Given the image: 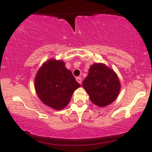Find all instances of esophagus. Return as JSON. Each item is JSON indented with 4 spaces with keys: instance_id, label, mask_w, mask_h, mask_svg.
<instances>
[{
    "instance_id": "obj_1",
    "label": "esophagus",
    "mask_w": 152,
    "mask_h": 152,
    "mask_svg": "<svg viewBox=\"0 0 152 152\" xmlns=\"http://www.w3.org/2000/svg\"><path fill=\"white\" fill-rule=\"evenodd\" d=\"M76 80H77V82L79 84H82V79H81L80 77H77L76 78Z\"/></svg>"
}]
</instances>
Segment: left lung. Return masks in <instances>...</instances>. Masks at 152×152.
Wrapping results in <instances>:
<instances>
[{
  "label": "left lung",
  "instance_id": "1",
  "mask_svg": "<svg viewBox=\"0 0 152 152\" xmlns=\"http://www.w3.org/2000/svg\"><path fill=\"white\" fill-rule=\"evenodd\" d=\"M82 85L90 96L91 101L99 107H104L115 101L120 91V82L117 75L101 63L91 66Z\"/></svg>",
  "mask_w": 152,
  "mask_h": 152
}]
</instances>
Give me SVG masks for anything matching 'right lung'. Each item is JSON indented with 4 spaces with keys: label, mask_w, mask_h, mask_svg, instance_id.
Instances as JSON below:
<instances>
[{
    "label": "right lung",
    "mask_w": 152,
    "mask_h": 152,
    "mask_svg": "<svg viewBox=\"0 0 152 152\" xmlns=\"http://www.w3.org/2000/svg\"><path fill=\"white\" fill-rule=\"evenodd\" d=\"M80 86L61 60L51 59L39 68L34 79L37 94L43 104L56 110L68 104L74 91Z\"/></svg>",
    "instance_id": "obj_1"
}]
</instances>
